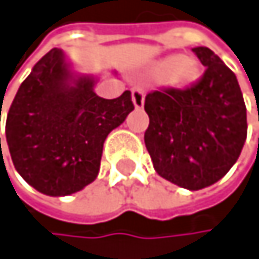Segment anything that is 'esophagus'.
<instances>
[{
    "instance_id": "obj_1",
    "label": "esophagus",
    "mask_w": 259,
    "mask_h": 259,
    "mask_svg": "<svg viewBox=\"0 0 259 259\" xmlns=\"http://www.w3.org/2000/svg\"><path fill=\"white\" fill-rule=\"evenodd\" d=\"M132 101L135 108H143L144 105V90L141 87H135L132 90Z\"/></svg>"
}]
</instances>
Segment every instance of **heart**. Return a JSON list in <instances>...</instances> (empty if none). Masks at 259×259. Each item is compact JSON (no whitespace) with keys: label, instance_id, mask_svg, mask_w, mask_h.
I'll list each match as a JSON object with an SVG mask.
<instances>
[{"label":"heart","instance_id":"heart-1","mask_svg":"<svg viewBox=\"0 0 259 259\" xmlns=\"http://www.w3.org/2000/svg\"><path fill=\"white\" fill-rule=\"evenodd\" d=\"M154 69L158 76H166V82L174 87H186L193 83L199 76L196 62L182 56H169L160 60Z\"/></svg>","mask_w":259,"mask_h":259}]
</instances>
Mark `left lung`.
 Masks as SVG:
<instances>
[{"mask_svg":"<svg viewBox=\"0 0 259 259\" xmlns=\"http://www.w3.org/2000/svg\"><path fill=\"white\" fill-rule=\"evenodd\" d=\"M203 76L183 90L149 93L144 143L155 171L191 191L221 180L247 138V112L235 73L210 48H193Z\"/></svg>","mask_w":259,"mask_h":259,"instance_id":"obj_1","label":"left lung"}]
</instances>
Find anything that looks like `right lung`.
Masks as SVG:
<instances>
[{
    "label": "right lung",
    "instance_id": "add662e5",
    "mask_svg": "<svg viewBox=\"0 0 259 259\" xmlns=\"http://www.w3.org/2000/svg\"><path fill=\"white\" fill-rule=\"evenodd\" d=\"M69 79L62 53L51 49L20 85L6 119L15 169L48 196H68L92 183L107 135L135 108L128 90L104 99L93 92V79Z\"/></svg>",
    "mask_w": 259,
    "mask_h": 259
}]
</instances>
